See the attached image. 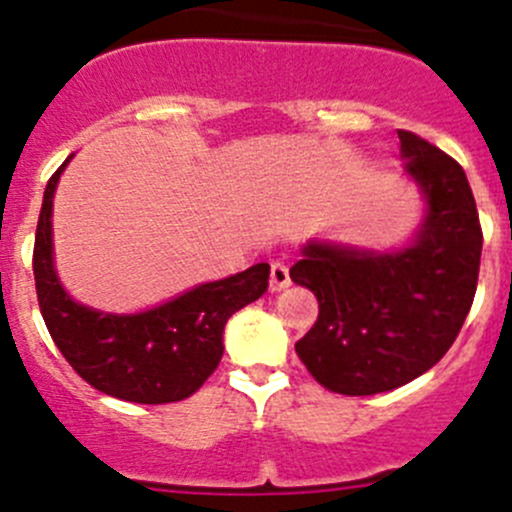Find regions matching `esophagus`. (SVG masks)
<instances>
[{
    "label": "esophagus",
    "mask_w": 512,
    "mask_h": 512,
    "mask_svg": "<svg viewBox=\"0 0 512 512\" xmlns=\"http://www.w3.org/2000/svg\"><path fill=\"white\" fill-rule=\"evenodd\" d=\"M289 287V270L282 262H272L270 267V289L272 292H282V289Z\"/></svg>",
    "instance_id": "esophagus-1"
}]
</instances>
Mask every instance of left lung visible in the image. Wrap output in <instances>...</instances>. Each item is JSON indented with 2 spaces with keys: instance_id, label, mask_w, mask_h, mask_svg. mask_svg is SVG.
Returning <instances> with one entry per match:
<instances>
[{
  "instance_id": "left-lung-1",
  "label": "left lung",
  "mask_w": 512,
  "mask_h": 512,
  "mask_svg": "<svg viewBox=\"0 0 512 512\" xmlns=\"http://www.w3.org/2000/svg\"><path fill=\"white\" fill-rule=\"evenodd\" d=\"M399 141L406 175L426 200L414 240L389 252L312 240L289 270L319 302L294 349L334 394H381L426 374L476 297L483 232L466 173L416 133L399 131Z\"/></svg>"
}]
</instances>
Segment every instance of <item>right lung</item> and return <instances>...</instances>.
<instances>
[{
  "instance_id": "obj_1",
  "label": "right lung",
  "mask_w": 512,
  "mask_h": 512,
  "mask_svg": "<svg viewBox=\"0 0 512 512\" xmlns=\"http://www.w3.org/2000/svg\"><path fill=\"white\" fill-rule=\"evenodd\" d=\"M69 156L49 178L34 242V282L51 339L91 386L133 404H173L193 396L223 359L225 324L267 292L270 265L260 262L205 282L136 314L98 312L71 299L54 267L51 213Z\"/></svg>"
}]
</instances>
